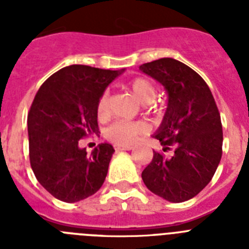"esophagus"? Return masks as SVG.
Segmentation results:
<instances>
[{
	"label": "esophagus",
	"instance_id": "1",
	"mask_svg": "<svg viewBox=\"0 0 249 249\" xmlns=\"http://www.w3.org/2000/svg\"><path fill=\"white\" fill-rule=\"evenodd\" d=\"M133 148L132 146H129V144H114V149L116 151H131V149Z\"/></svg>",
	"mask_w": 249,
	"mask_h": 249
}]
</instances>
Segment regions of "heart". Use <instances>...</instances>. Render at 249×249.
Masks as SVG:
<instances>
[{
  "mask_svg": "<svg viewBox=\"0 0 249 249\" xmlns=\"http://www.w3.org/2000/svg\"><path fill=\"white\" fill-rule=\"evenodd\" d=\"M131 91L138 102L147 105L155 100L156 89L146 78L138 77L132 81ZM108 113V92H105L97 103V114L105 117ZM147 132V126L143 122H131V121H116L106 129V137L117 144H129L136 140L138 135Z\"/></svg>",
  "mask_w": 249,
  "mask_h": 249,
  "instance_id": "heart-1",
  "label": "heart"
}]
</instances>
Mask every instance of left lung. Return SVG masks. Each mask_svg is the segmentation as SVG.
I'll return each instance as SVG.
<instances>
[{"label": "left lung", "instance_id": "obj_1", "mask_svg": "<svg viewBox=\"0 0 249 249\" xmlns=\"http://www.w3.org/2000/svg\"><path fill=\"white\" fill-rule=\"evenodd\" d=\"M140 71L163 86L168 103L153 137L164 157L155 152L142 179L152 193L173 203L188 201L210 183L222 157L221 116L210 87L192 68L175 58H160Z\"/></svg>", "mask_w": 249, "mask_h": 249}]
</instances>
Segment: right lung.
Instances as JSON below:
<instances>
[{
	"instance_id": "add662e5",
	"label": "right lung",
	"mask_w": 249,
	"mask_h": 249,
	"mask_svg": "<svg viewBox=\"0 0 249 249\" xmlns=\"http://www.w3.org/2000/svg\"><path fill=\"white\" fill-rule=\"evenodd\" d=\"M122 72L71 65L52 74L36 93L27 118L31 167L59 201H82L105 182L113 147L102 143L87 155L78 141L98 132V100Z\"/></svg>"
}]
</instances>
